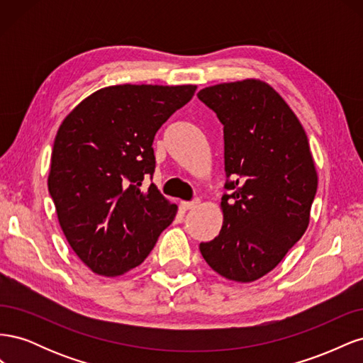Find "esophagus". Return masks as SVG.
<instances>
[{
  "instance_id": "1",
  "label": "esophagus",
  "mask_w": 363,
  "mask_h": 363,
  "mask_svg": "<svg viewBox=\"0 0 363 363\" xmlns=\"http://www.w3.org/2000/svg\"><path fill=\"white\" fill-rule=\"evenodd\" d=\"M200 204V200H194V201H183L182 204H180V207L183 208V211H191V208H194V207H196Z\"/></svg>"
}]
</instances>
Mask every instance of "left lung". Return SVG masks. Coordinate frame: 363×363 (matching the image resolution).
<instances>
[{"instance_id": "obj_1", "label": "left lung", "mask_w": 363, "mask_h": 363, "mask_svg": "<svg viewBox=\"0 0 363 363\" xmlns=\"http://www.w3.org/2000/svg\"><path fill=\"white\" fill-rule=\"evenodd\" d=\"M196 96L224 125L225 189L219 235L201 242L219 276L250 283L276 268L304 235L318 188L309 140L272 87L256 79L221 83Z\"/></svg>"}]
</instances>
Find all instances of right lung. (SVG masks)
<instances>
[{
    "instance_id": "obj_1",
    "label": "right lung",
    "mask_w": 363,
    "mask_h": 363,
    "mask_svg": "<svg viewBox=\"0 0 363 363\" xmlns=\"http://www.w3.org/2000/svg\"><path fill=\"white\" fill-rule=\"evenodd\" d=\"M196 86L103 87L63 119L54 139L48 191L68 244L98 276L116 277L147 259L177 206L156 184L152 140L191 101Z\"/></svg>"
}]
</instances>
